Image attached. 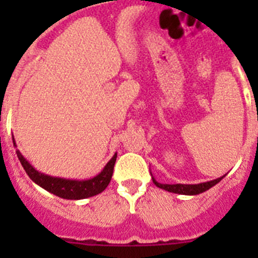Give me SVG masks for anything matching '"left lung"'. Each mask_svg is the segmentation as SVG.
<instances>
[{
    "mask_svg": "<svg viewBox=\"0 0 258 258\" xmlns=\"http://www.w3.org/2000/svg\"><path fill=\"white\" fill-rule=\"evenodd\" d=\"M226 175V174H225ZM224 175V176H225ZM224 176H220L217 179L208 180V182H202V183H196V184H184V183H175V184H169V183H159L155 178H154L153 172H151V178H153L154 184L159 188H163L166 191L175 192V194H182V196H197L201 192L206 191L209 188H212L213 186H216Z\"/></svg>",
    "mask_w": 258,
    "mask_h": 258,
    "instance_id": "obj_1",
    "label": "left lung"
}]
</instances>
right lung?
I'll use <instances>...</instances> for the list:
<instances>
[{"instance_id":"1","label":"right lung","mask_w":258,"mask_h":258,"mask_svg":"<svg viewBox=\"0 0 258 258\" xmlns=\"http://www.w3.org/2000/svg\"><path fill=\"white\" fill-rule=\"evenodd\" d=\"M13 146L17 147L16 141L13 137ZM17 157L21 162L22 167L26 171V174L29 175V178L33 180L34 183L38 184L40 187H42L46 191L52 192L54 196L64 198V200H84V198H89L99 194V192L104 191L105 187L108 186L109 180L112 178L113 166L116 162L117 153L113 154V157L107 162V165L104 166V169L101 170L97 175L89 179H67V178H60V176H52L44 172L38 171L32 166L28 159H26L20 150L16 151Z\"/></svg>"}]
</instances>
